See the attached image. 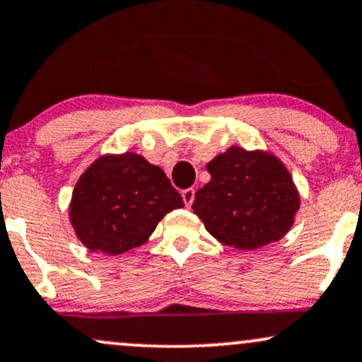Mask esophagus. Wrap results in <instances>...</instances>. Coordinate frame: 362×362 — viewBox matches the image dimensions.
Listing matches in <instances>:
<instances>
[{
  "mask_svg": "<svg viewBox=\"0 0 362 362\" xmlns=\"http://www.w3.org/2000/svg\"><path fill=\"white\" fill-rule=\"evenodd\" d=\"M182 197H184L185 206H187V207H190V206H192V202H194L195 190H194V189H185L184 192H182Z\"/></svg>",
  "mask_w": 362,
  "mask_h": 362,
  "instance_id": "esophagus-1",
  "label": "esophagus"
}]
</instances>
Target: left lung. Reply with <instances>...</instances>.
I'll list each match as a JSON object with an SVG mask.
<instances>
[{
	"mask_svg": "<svg viewBox=\"0 0 362 362\" xmlns=\"http://www.w3.org/2000/svg\"><path fill=\"white\" fill-rule=\"evenodd\" d=\"M206 168L211 180L195 192L192 209L219 243L255 250L291 230L300 192L276 155L231 146Z\"/></svg>",
	"mask_w": 362,
	"mask_h": 362,
	"instance_id": "8db88e82",
	"label": "left lung"
}]
</instances>
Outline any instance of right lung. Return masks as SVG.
I'll return each instance as SVG.
<instances>
[{"label":"right lung","instance_id":"1","mask_svg":"<svg viewBox=\"0 0 362 362\" xmlns=\"http://www.w3.org/2000/svg\"><path fill=\"white\" fill-rule=\"evenodd\" d=\"M184 207L165 172L138 153L102 155L74 185L69 221L90 252L120 255L149 240L170 211Z\"/></svg>","mask_w":362,"mask_h":362}]
</instances>
